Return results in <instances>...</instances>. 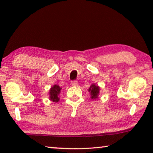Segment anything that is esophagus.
<instances>
[{"label": "esophagus", "mask_w": 153, "mask_h": 153, "mask_svg": "<svg viewBox=\"0 0 153 153\" xmlns=\"http://www.w3.org/2000/svg\"><path fill=\"white\" fill-rule=\"evenodd\" d=\"M71 84L72 86H77V85H78V83H77V80H72V81L71 82Z\"/></svg>", "instance_id": "34e87169"}]
</instances>
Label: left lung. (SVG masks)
Returning a JSON list of instances; mask_svg holds the SVG:
<instances>
[{
  "label": "left lung",
  "mask_w": 153,
  "mask_h": 153,
  "mask_svg": "<svg viewBox=\"0 0 153 153\" xmlns=\"http://www.w3.org/2000/svg\"><path fill=\"white\" fill-rule=\"evenodd\" d=\"M88 91L90 92L92 99H95L98 97V93H99V87L95 86V84H92L88 89Z\"/></svg>",
  "instance_id": "obj_1"
}]
</instances>
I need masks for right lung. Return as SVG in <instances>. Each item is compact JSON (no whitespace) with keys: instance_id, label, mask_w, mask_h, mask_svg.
I'll return each mask as SVG.
<instances>
[{"instance_id":"add662e5","label":"right lung","mask_w":153,"mask_h":153,"mask_svg":"<svg viewBox=\"0 0 153 153\" xmlns=\"http://www.w3.org/2000/svg\"><path fill=\"white\" fill-rule=\"evenodd\" d=\"M61 88L59 87L57 85H55L53 87L51 88L50 90V99L53 102H58L59 100V94L61 92Z\"/></svg>"}]
</instances>
